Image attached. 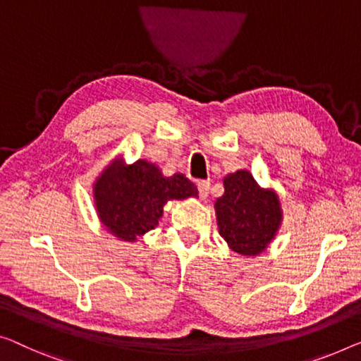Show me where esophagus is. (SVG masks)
<instances>
[{
  "label": "esophagus",
  "instance_id": "obj_1",
  "mask_svg": "<svg viewBox=\"0 0 361 361\" xmlns=\"http://www.w3.org/2000/svg\"><path fill=\"white\" fill-rule=\"evenodd\" d=\"M196 186H197V191H199V196H201L202 199H206L207 197V195H209V181H206V180H199L197 183H196Z\"/></svg>",
  "mask_w": 361,
  "mask_h": 361
}]
</instances>
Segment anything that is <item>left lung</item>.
I'll return each mask as SVG.
<instances>
[{
    "label": "left lung",
    "mask_w": 361,
    "mask_h": 361,
    "mask_svg": "<svg viewBox=\"0 0 361 361\" xmlns=\"http://www.w3.org/2000/svg\"><path fill=\"white\" fill-rule=\"evenodd\" d=\"M224 186V196L214 204L220 236L240 256H259L276 238L283 220L277 191L262 188L248 170L228 173Z\"/></svg>",
    "instance_id": "obj_1"
}]
</instances>
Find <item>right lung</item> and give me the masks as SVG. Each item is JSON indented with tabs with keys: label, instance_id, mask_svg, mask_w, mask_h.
Returning <instances> with one entry per match:
<instances>
[{
	"label": "right lung",
	"instance_id": "obj_1",
	"mask_svg": "<svg viewBox=\"0 0 361 361\" xmlns=\"http://www.w3.org/2000/svg\"><path fill=\"white\" fill-rule=\"evenodd\" d=\"M92 196L102 227L118 240L136 243L157 227L166 202L197 197V188L185 175L165 176L152 162L126 164L116 155L94 180Z\"/></svg>",
	"mask_w": 361,
	"mask_h": 361
}]
</instances>
